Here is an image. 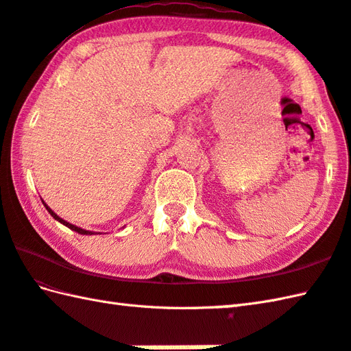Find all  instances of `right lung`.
Instances as JSON below:
<instances>
[{
    "instance_id": "right-lung-1",
    "label": "right lung",
    "mask_w": 351,
    "mask_h": 351,
    "mask_svg": "<svg viewBox=\"0 0 351 351\" xmlns=\"http://www.w3.org/2000/svg\"><path fill=\"white\" fill-rule=\"evenodd\" d=\"M42 202H43V200H42ZM43 205H45V208H47V210H48V213L52 215V217H54L57 221H60L62 223V225H64V226H68L69 229H72V230H75V232H78V234H81V235H93L95 232H90V230H86V229H81V228H78V226H75V225H71V223L69 221H66V220H63V219H60V217H58V215L54 213V211H52L51 210V208L47 205V204H45L43 202Z\"/></svg>"
}]
</instances>
